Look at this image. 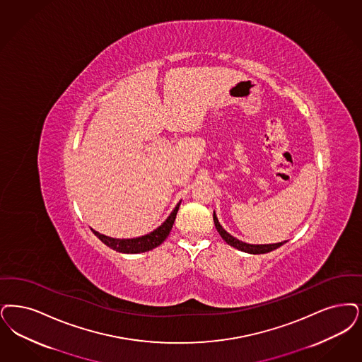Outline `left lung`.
<instances>
[{
  "label": "left lung",
  "mask_w": 362,
  "mask_h": 362,
  "mask_svg": "<svg viewBox=\"0 0 362 362\" xmlns=\"http://www.w3.org/2000/svg\"><path fill=\"white\" fill-rule=\"evenodd\" d=\"M213 218H214V223H216V228H217L218 233H219V235L226 241V244H229V245L233 246V247H235V249H240V250H243V252H246V253H252V255H261V253H268V252H271V250H275L277 249L279 246L283 245L284 243H277V244H267V245H250V244H246V243H243V241H240V240H237V238H234L233 235H230L229 233L226 232L221 225H219V222H218L217 216H216V213L213 214Z\"/></svg>",
  "instance_id": "1"
}]
</instances>
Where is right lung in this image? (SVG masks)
<instances>
[{
    "label": "right lung",
    "mask_w": 362,
    "mask_h": 362,
    "mask_svg": "<svg viewBox=\"0 0 362 362\" xmlns=\"http://www.w3.org/2000/svg\"><path fill=\"white\" fill-rule=\"evenodd\" d=\"M180 202L176 204L174 211L170 214V217L167 218L158 229H155L153 232L143 235V237H137V238H130V240H117V238H112V237H106L103 234H100L95 230L93 233L101 240L105 245L112 247L113 250L119 252V253H141V252H146L151 250L156 246H159L171 232L173 225H174L175 218H176V213L179 210Z\"/></svg>",
    "instance_id": "obj_1"
}]
</instances>
